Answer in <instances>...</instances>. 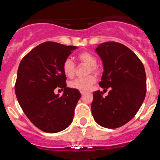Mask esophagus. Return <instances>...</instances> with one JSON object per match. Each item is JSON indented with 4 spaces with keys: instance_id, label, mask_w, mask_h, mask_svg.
<instances>
[{
    "instance_id": "esophagus-1",
    "label": "esophagus",
    "mask_w": 160,
    "mask_h": 160,
    "mask_svg": "<svg viewBox=\"0 0 160 160\" xmlns=\"http://www.w3.org/2000/svg\"><path fill=\"white\" fill-rule=\"evenodd\" d=\"M80 92H81V94H82V95H83V94H86V92H84V91H80Z\"/></svg>"
}]
</instances>
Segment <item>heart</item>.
Segmentation results:
<instances>
[{
	"label": "heart",
	"mask_w": 160,
	"mask_h": 160,
	"mask_svg": "<svg viewBox=\"0 0 160 160\" xmlns=\"http://www.w3.org/2000/svg\"><path fill=\"white\" fill-rule=\"evenodd\" d=\"M77 59L84 64L89 66L88 73H98L99 72L97 64V58L94 54L90 52H81L77 55ZM62 71L65 75L68 78H72L74 75L75 72V64L70 58H66L62 63ZM96 82V78L94 75H89L85 78H76L73 81L70 82L69 86L70 88L78 90L80 91H88L92 88Z\"/></svg>",
	"instance_id": "heart-1"
}]
</instances>
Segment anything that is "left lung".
I'll return each mask as SVG.
<instances>
[{
	"mask_svg": "<svg viewBox=\"0 0 160 160\" xmlns=\"http://www.w3.org/2000/svg\"><path fill=\"white\" fill-rule=\"evenodd\" d=\"M95 50L104 68L99 86L110 88V91L106 97L100 90L94 92L93 117L103 128H120L135 116L143 102L147 92L145 69L136 54L118 42H104Z\"/></svg>",
	"mask_w": 160,
	"mask_h": 160,
	"instance_id": "obj_1",
	"label": "left lung"
}]
</instances>
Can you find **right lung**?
Returning a JSON list of instances; mask_svg holds the SVG:
<instances>
[{"instance_id": "obj_1", "label": "right lung", "mask_w": 160, "mask_h": 160, "mask_svg": "<svg viewBox=\"0 0 160 160\" xmlns=\"http://www.w3.org/2000/svg\"><path fill=\"white\" fill-rule=\"evenodd\" d=\"M77 46L46 42L29 51L20 63L15 93L22 111L38 129L57 133L73 121L81 94L66 87L62 63ZM64 90L61 97L53 90Z\"/></svg>"}]
</instances>
